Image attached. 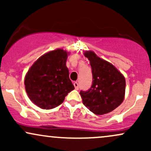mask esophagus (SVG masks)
Instances as JSON below:
<instances>
[{
	"label": "esophagus",
	"instance_id": "obj_1",
	"mask_svg": "<svg viewBox=\"0 0 151 151\" xmlns=\"http://www.w3.org/2000/svg\"><path fill=\"white\" fill-rule=\"evenodd\" d=\"M74 88H75V89H77V90L79 89V84H78V83L77 82V81H74Z\"/></svg>",
	"mask_w": 151,
	"mask_h": 151
}]
</instances>
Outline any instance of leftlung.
<instances>
[{
    "instance_id": "1",
    "label": "left lung",
    "mask_w": 151,
    "mask_h": 151,
    "mask_svg": "<svg viewBox=\"0 0 151 151\" xmlns=\"http://www.w3.org/2000/svg\"><path fill=\"white\" fill-rule=\"evenodd\" d=\"M90 62L92 84L86 91H80L82 102L96 115L109 113L122 103L126 80L113 65L96 56L92 51L84 53Z\"/></svg>"
}]
</instances>
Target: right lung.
I'll return each mask as SVG.
<instances>
[{"instance_id":"obj_1","label":"right lung","mask_w":151,"mask_h":151,"mask_svg":"<svg viewBox=\"0 0 151 151\" xmlns=\"http://www.w3.org/2000/svg\"><path fill=\"white\" fill-rule=\"evenodd\" d=\"M67 58V52L54 50L40 57L28 70L25 90L35 104L43 109L55 108L74 89L66 67Z\"/></svg>"}]
</instances>
